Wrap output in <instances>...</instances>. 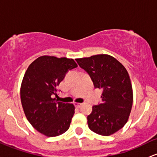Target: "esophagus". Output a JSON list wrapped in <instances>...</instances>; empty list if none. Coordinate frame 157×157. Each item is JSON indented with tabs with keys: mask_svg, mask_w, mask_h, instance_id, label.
<instances>
[{
	"mask_svg": "<svg viewBox=\"0 0 157 157\" xmlns=\"http://www.w3.org/2000/svg\"><path fill=\"white\" fill-rule=\"evenodd\" d=\"M75 105L76 106V107L79 108V107H80V106H81L82 104H80V103H75Z\"/></svg>",
	"mask_w": 157,
	"mask_h": 157,
	"instance_id": "34e87169",
	"label": "esophagus"
}]
</instances>
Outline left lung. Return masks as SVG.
<instances>
[{
    "mask_svg": "<svg viewBox=\"0 0 157 157\" xmlns=\"http://www.w3.org/2000/svg\"><path fill=\"white\" fill-rule=\"evenodd\" d=\"M87 72L94 88L103 90L102 102L88 115L89 129L101 136L115 133L125 125L131 112L132 89L126 68L113 56L98 54L76 59Z\"/></svg>",
    "mask_w": 157,
    "mask_h": 157,
    "instance_id": "obj_1",
    "label": "left lung"
}]
</instances>
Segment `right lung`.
Returning <instances> with one entry per match:
<instances>
[{"instance_id": "right-lung-1", "label": "right lung", "mask_w": 157, "mask_h": 157, "mask_svg": "<svg viewBox=\"0 0 157 157\" xmlns=\"http://www.w3.org/2000/svg\"><path fill=\"white\" fill-rule=\"evenodd\" d=\"M77 67L72 59L42 56L26 71L21 86L22 107L31 125L46 136H57L69 128L75 106L53 97L68 71Z\"/></svg>"}]
</instances>
